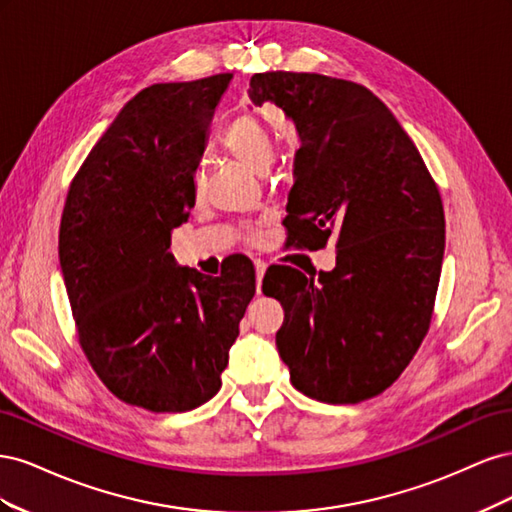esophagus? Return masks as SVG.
<instances>
[{"label": "esophagus", "instance_id": "34e87169", "mask_svg": "<svg viewBox=\"0 0 512 512\" xmlns=\"http://www.w3.org/2000/svg\"><path fill=\"white\" fill-rule=\"evenodd\" d=\"M254 269H256V290L260 292V286H262V277H265V269L267 265L262 260H254Z\"/></svg>", "mask_w": 512, "mask_h": 512}]
</instances>
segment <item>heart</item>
<instances>
[{
	"label": "heart",
	"instance_id": "heart-1",
	"mask_svg": "<svg viewBox=\"0 0 512 512\" xmlns=\"http://www.w3.org/2000/svg\"><path fill=\"white\" fill-rule=\"evenodd\" d=\"M224 149L258 175H267L275 162V136L271 128L254 113H245L230 123L222 141ZM192 190L196 198L207 192V177L203 170L192 175Z\"/></svg>",
	"mask_w": 512,
	"mask_h": 512
}]
</instances>
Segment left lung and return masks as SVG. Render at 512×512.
Listing matches in <instances>:
<instances>
[{"mask_svg":"<svg viewBox=\"0 0 512 512\" xmlns=\"http://www.w3.org/2000/svg\"><path fill=\"white\" fill-rule=\"evenodd\" d=\"M250 100L280 106L301 138L286 228L316 250L331 235L337 247L318 284L292 267L265 275L262 290L284 307L277 350L303 395L359 404L389 389L429 331L444 256L438 185L393 113L359 83L262 72Z\"/></svg>","mask_w":512,"mask_h":512,"instance_id":"8db88e82","label":"left lung"}]
</instances>
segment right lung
Masks as SVG:
<instances>
[{
    "mask_svg": "<svg viewBox=\"0 0 512 512\" xmlns=\"http://www.w3.org/2000/svg\"><path fill=\"white\" fill-rule=\"evenodd\" d=\"M230 79L136 94L76 170L61 213L59 265L79 344L108 391L149 412H188L220 391L256 292L245 256L205 277L168 254Z\"/></svg>",
    "mask_w": 512,
    "mask_h": 512,
    "instance_id": "add662e5",
    "label": "right lung"
}]
</instances>
